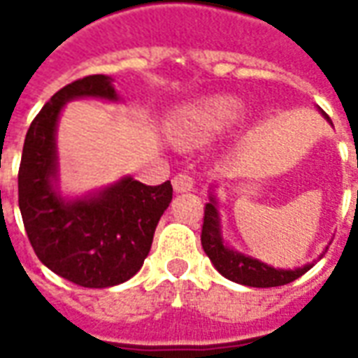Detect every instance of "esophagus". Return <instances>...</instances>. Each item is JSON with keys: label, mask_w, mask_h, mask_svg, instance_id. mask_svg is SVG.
I'll use <instances>...</instances> for the list:
<instances>
[{"label": "esophagus", "mask_w": 358, "mask_h": 358, "mask_svg": "<svg viewBox=\"0 0 358 358\" xmlns=\"http://www.w3.org/2000/svg\"><path fill=\"white\" fill-rule=\"evenodd\" d=\"M172 187H174V192H192L194 189V178L187 174V172H178L174 178H172Z\"/></svg>", "instance_id": "1"}]
</instances>
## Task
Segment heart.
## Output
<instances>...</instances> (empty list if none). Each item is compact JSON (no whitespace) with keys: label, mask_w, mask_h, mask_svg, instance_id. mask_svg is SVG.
Masks as SVG:
<instances>
[{"label":"heart","mask_w":358,"mask_h":358,"mask_svg":"<svg viewBox=\"0 0 358 358\" xmlns=\"http://www.w3.org/2000/svg\"><path fill=\"white\" fill-rule=\"evenodd\" d=\"M243 117V105L234 97H213L180 110L171 126L172 138L184 145L201 143L226 132Z\"/></svg>","instance_id":"1"}]
</instances>
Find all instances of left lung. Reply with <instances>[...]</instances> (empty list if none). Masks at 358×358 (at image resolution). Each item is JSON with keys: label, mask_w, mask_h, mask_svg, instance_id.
Listing matches in <instances>:
<instances>
[{"label": "left lung", "mask_w": 358, "mask_h": 358, "mask_svg": "<svg viewBox=\"0 0 358 358\" xmlns=\"http://www.w3.org/2000/svg\"><path fill=\"white\" fill-rule=\"evenodd\" d=\"M324 113V110H322ZM324 117L330 120L328 115ZM331 122V120H330ZM201 245L205 253L215 264V268L228 280L238 282V284L249 285V287H276L285 285L303 276L307 270L313 268V264H305L295 270L272 268L268 264L261 263L257 259L245 257L226 248L222 236H220V218H218L217 201L210 197L209 203H205L203 210V228H201Z\"/></svg>", "instance_id": "8db88e82"}]
</instances>
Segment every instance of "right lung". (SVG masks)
<instances>
[{
	"instance_id": "1",
	"label": "right lung",
	"mask_w": 358,
	"mask_h": 358,
	"mask_svg": "<svg viewBox=\"0 0 358 358\" xmlns=\"http://www.w3.org/2000/svg\"><path fill=\"white\" fill-rule=\"evenodd\" d=\"M74 97L117 99L105 74L66 84L36 115L19 166V209L30 245L50 270L82 287L122 284L141 268L159 218L172 199L171 180L145 186L124 178L90 199L65 201L53 189L57 176L55 126Z\"/></svg>"
}]
</instances>
